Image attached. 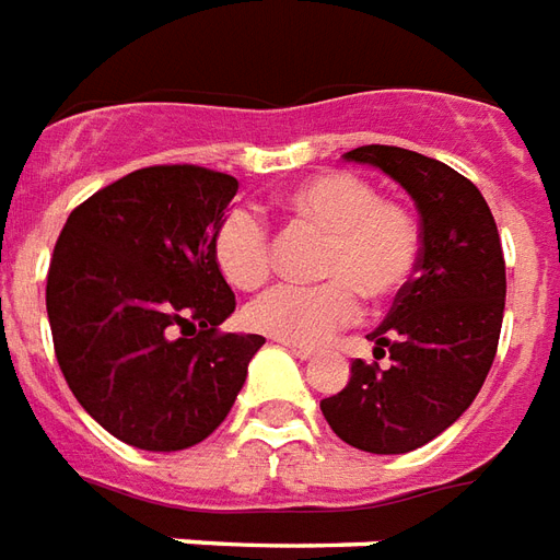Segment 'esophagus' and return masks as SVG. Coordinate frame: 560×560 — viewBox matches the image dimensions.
Returning a JSON list of instances; mask_svg holds the SVG:
<instances>
[{
	"mask_svg": "<svg viewBox=\"0 0 560 560\" xmlns=\"http://www.w3.org/2000/svg\"><path fill=\"white\" fill-rule=\"evenodd\" d=\"M284 347H288V353L296 355V359H302V362H308V359H314V350H308V347H300V343H291V341H281Z\"/></svg>",
	"mask_w": 560,
	"mask_h": 560,
	"instance_id": "esophagus-1",
	"label": "esophagus"
}]
</instances>
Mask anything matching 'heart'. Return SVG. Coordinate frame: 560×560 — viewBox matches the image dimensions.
<instances>
[{
    "instance_id": "heart-1",
    "label": "heart",
    "mask_w": 560,
    "mask_h": 560,
    "mask_svg": "<svg viewBox=\"0 0 560 560\" xmlns=\"http://www.w3.org/2000/svg\"><path fill=\"white\" fill-rule=\"evenodd\" d=\"M284 217L323 231L314 272L320 284H279L246 308L260 335L317 347L359 317V296L385 302L407 288L421 258L416 210L383 198L353 172H320L281 198ZM213 260L234 288L255 291L272 272V234L264 219L234 207L213 231Z\"/></svg>"
}]
</instances>
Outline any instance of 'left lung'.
Here are the masks:
<instances>
[{
    "instance_id": "8db88e82",
    "label": "left lung",
    "mask_w": 560,
    "mask_h": 560,
    "mask_svg": "<svg viewBox=\"0 0 560 560\" xmlns=\"http://www.w3.org/2000/svg\"><path fill=\"white\" fill-rule=\"evenodd\" d=\"M347 160L376 165L407 189L424 243L412 281L368 335L392 364L355 359L350 383L320 409L347 445L407 454L448 430L490 374L508 293L499 228L478 186L424 153L362 144Z\"/></svg>"
}]
</instances>
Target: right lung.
<instances>
[{"mask_svg":"<svg viewBox=\"0 0 560 560\" xmlns=\"http://www.w3.org/2000/svg\"><path fill=\"white\" fill-rule=\"evenodd\" d=\"M237 177L148 165L73 207L47 272L52 347L103 430L142 451L198 445L225 421L260 335L219 332L237 308L213 231Z\"/></svg>","mask_w":560,"mask_h":560,"instance_id":"obj_1","label":"right lung"}]
</instances>
